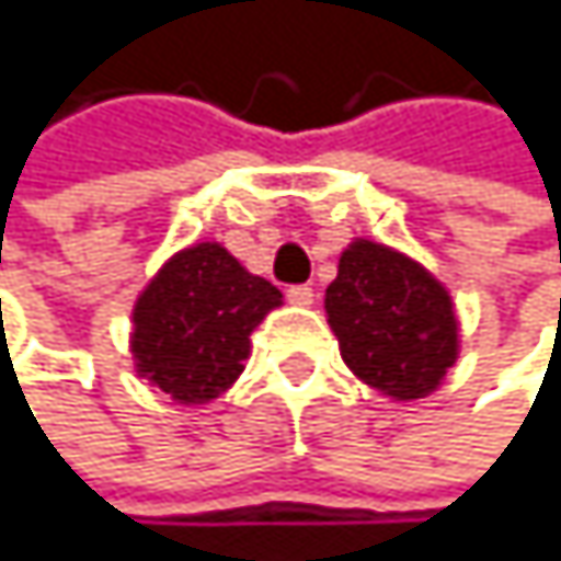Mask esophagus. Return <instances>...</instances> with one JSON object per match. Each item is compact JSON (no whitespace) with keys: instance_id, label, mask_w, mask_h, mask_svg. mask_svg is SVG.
I'll return each mask as SVG.
<instances>
[{"instance_id":"1","label":"esophagus","mask_w":561,"mask_h":561,"mask_svg":"<svg viewBox=\"0 0 561 561\" xmlns=\"http://www.w3.org/2000/svg\"><path fill=\"white\" fill-rule=\"evenodd\" d=\"M312 296H316V293H312L309 286H289V289H286V299H289L293 306H312Z\"/></svg>"}]
</instances>
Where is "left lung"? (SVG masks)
<instances>
[{"label":"left lung","instance_id":"left-lung-1","mask_svg":"<svg viewBox=\"0 0 561 561\" xmlns=\"http://www.w3.org/2000/svg\"><path fill=\"white\" fill-rule=\"evenodd\" d=\"M327 316L350 370L400 400L431 393L458 356L450 296L417 262L374 242L343 252Z\"/></svg>","mask_w":561,"mask_h":561}]
</instances>
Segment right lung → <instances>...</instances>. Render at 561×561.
I'll return each mask as SVG.
<instances>
[{"mask_svg": "<svg viewBox=\"0 0 561 561\" xmlns=\"http://www.w3.org/2000/svg\"><path fill=\"white\" fill-rule=\"evenodd\" d=\"M278 299L221 245L174 255L134 309L137 370L181 403L218 397L242 374L249 336Z\"/></svg>", "mask_w": 561, "mask_h": 561, "instance_id": "obj_1", "label": "right lung"}]
</instances>
